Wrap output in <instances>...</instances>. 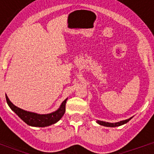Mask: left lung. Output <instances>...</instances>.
I'll use <instances>...</instances> for the list:
<instances>
[{"label": "left lung", "mask_w": 154, "mask_h": 154, "mask_svg": "<svg viewBox=\"0 0 154 154\" xmlns=\"http://www.w3.org/2000/svg\"><path fill=\"white\" fill-rule=\"evenodd\" d=\"M132 118L133 117H130L127 119H125V120L116 122V123H108V122H104V121H101V120H97L96 121V123H99V124L101 125V126H107V127H116V126H122V125L123 124H126V123H128V122L132 119Z\"/></svg>", "instance_id": "left-lung-1"}]
</instances>
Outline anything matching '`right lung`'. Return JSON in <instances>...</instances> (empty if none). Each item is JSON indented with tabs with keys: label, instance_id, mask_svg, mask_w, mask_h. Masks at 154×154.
<instances>
[{
	"label": "right lung",
	"instance_id": "right-lung-1",
	"mask_svg": "<svg viewBox=\"0 0 154 154\" xmlns=\"http://www.w3.org/2000/svg\"><path fill=\"white\" fill-rule=\"evenodd\" d=\"M67 99L68 98L62 102L59 108L55 110V112L48 114H38L18 108L10 101V99H8V96L6 95L7 103H8L9 107L11 109L12 111L15 112L24 123L31 126H35V127H45V126H51V125L56 123L65 114V103H66Z\"/></svg>",
	"mask_w": 154,
	"mask_h": 154
}]
</instances>
